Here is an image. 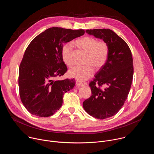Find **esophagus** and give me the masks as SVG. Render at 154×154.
I'll list each match as a JSON object with an SVG mask.
<instances>
[{
    "instance_id": "esophagus-1",
    "label": "esophagus",
    "mask_w": 154,
    "mask_h": 154,
    "mask_svg": "<svg viewBox=\"0 0 154 154\" xmlns=\"http://www.w3.org/2000/svg\"><path fill=\"white\" fill-rule=\"evenodd\" d=\"M76 86L77 87H80V86H83V83L79 82V81H77L76 82Z\"/></svg>"
}]
</instances>
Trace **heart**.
I'll list each match as a JSON object with an SVG mask.
<instances>
[{
  "label": "heart",
  "mask_w": 154,
  "mask_h": 154,
  "mask_svg": "<svg viewBox=\"0 0 154 154\" xmlns=\"http://www.w3.org/2000/svg\"><path fill=\"white\" fill-rule=\"evenodd\" d=\"M75 45L82 51L86 54L84 66H75L68 71L69 77L78 81L83 82L93 76L94 68L99 69L106 63L108 55V46L105 41H97L91 36H84L77 40ZM71 44H66L61 50V56L64 63L68 66L72 65L71 54L72 52Z\"/></svg>",
  "instance_id": "b5f03b06"
}]
</instances>
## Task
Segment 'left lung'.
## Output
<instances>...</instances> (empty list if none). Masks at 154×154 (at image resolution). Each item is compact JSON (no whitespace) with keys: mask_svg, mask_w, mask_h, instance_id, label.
Returning <instances> with one entry per match:
<instances>
[{"mask_svg":"<svg viewBox=\"0 0 154 154\" xmlns=\"http://www.w3.org/2000/svg\"><path fill=\"white\" fill-rule=\"evenodd\" d=\"M86 32L102 39L108 46L106 63L90 83L92 95L83 102L88 114L103 119L115 115L127 98L134 75L132 55L125 41L110 29L86 30ZM102 85L106 86L103 90L99 88Z\"/></svg>","mask_w":154,"mask_h":154,"instance_id":"1","label":"left lung"}]
</instances>
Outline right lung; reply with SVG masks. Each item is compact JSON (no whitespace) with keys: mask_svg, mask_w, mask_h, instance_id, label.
<instances>
[{"mask_svg":"<svg viewBox=\"0 0 154 154\" xmlns=\"http://www.w3.org/2000/svg\"><path fill=\"white\" fill-rule=\"evenodd\" d=\"M84 33L82 29L51 27L29 44L19 66L18 82L20 100L31 114L49 117L61 106L63 94L75 84L74 80H54L67 71L62 48Z\"/></svg>","mask_w":154,"mask_h":154,"instance_id":"1","label":"right lung"}]
</instances>
